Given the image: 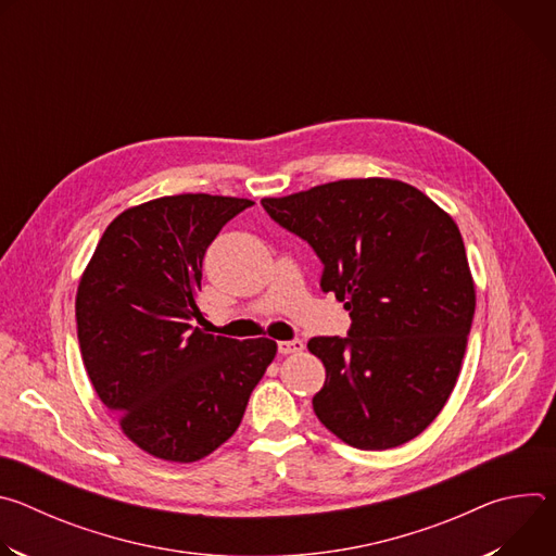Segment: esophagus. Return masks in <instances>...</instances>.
<instances>
[{
  "label": "esophagus",
  "instance_id": "34e87169",
  "mask_svg": "<svg viewBox=\"0 0 556 556\" xmlns=\"http://www.w3.org/2000/svg\"><path fill=\"white\" fill-rule=\"evenodd\" d=\"M279 354H299L303 350V341L301 339H292V341H279L277 343Z\"/></svg>",
  "mask_w": 556,
  "mask_h": 556
}]
</instances>
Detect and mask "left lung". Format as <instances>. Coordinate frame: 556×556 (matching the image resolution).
<instances>
[{
    "instance_id": "obj_1",
    "label": "left lung",
    "mask_w": 556,
    "mask_h": 556,
    "mask_svg": "<svg viewBox=\"0 0 556 556\" xmlns=\"http://www.w3.org/2000/svg\"><path fill=\"white\" fill-rule=\"evenodd\" d=\"M266 213L324 264L321 290L345 301L348 337H314L326 367L312 407L337 438L384 451L420 435L455 387L475 286L455 222L401 180H339Z\"/></svg>"
}]
</instances>
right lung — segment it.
Returning <instances> with one entry per match:
<instances>
[{"label":"right lung","mask_w":556,"mask_h":556,"mask_svg":"<svg viewBox=\"0 0 556 556\" xmlns=\"http://www.w3.org/2000/svg\"><path fill=\"white\" fill-rule=\"evenodd\" d=\"M255 202L167 195L121 213L76 292L84 365L125 435L153 457L195 462L242 422L275 358L270 339L206 334L193 321L206 249Z\"/></svg>","instance_id":"right-lung-1"}]
</instances>
